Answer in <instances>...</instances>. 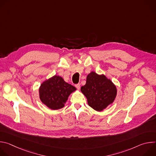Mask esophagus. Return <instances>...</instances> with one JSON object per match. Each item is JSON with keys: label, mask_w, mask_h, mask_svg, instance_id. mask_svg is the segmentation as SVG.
I'll use <instances>...</instances> for the list:
<instances>
[{"label": "esophagus", "mask_w": 156, "mask_h": 156, "mask_svg": "<svg viewBox=\"0 0 156 156\" xmlns=\"http://www.w3.org/2000/svg\"><path fill=\"white\" fill-rule=\"evenodd\" d=\"M75 86H76V87L78 89V90H80V84H76L75 85Z\"/></svg>", "instance_id": "obj_1"}]
</instances>
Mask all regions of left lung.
<instances>
[{"mask_svg": "<svg viewBox=\"0 0 156 156\" xmlns=\"http://www.w3.org/2000/svg\"><path fill=\"white\" fill-rule=\"evenodd\" d=\"M87 104L96 111L105 109L113 103L117 96V87L104 75L91 72L87 76L86 84L81 87Z\"/></svg>", "mask_w": 156, "mask_h": 156, "instance_id": "obj_1", "label": "left lung"}]
</instances>
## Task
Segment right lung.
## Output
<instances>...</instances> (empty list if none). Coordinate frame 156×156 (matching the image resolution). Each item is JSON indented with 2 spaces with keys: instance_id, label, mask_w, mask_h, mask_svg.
<instances>
[{
  "instance_id": "1",
  "label": "right lung",
  "mask_w": 156,
  "mask_h": 156,
  "mask_svg": "<svg viewBox=\"0 0 156 156\" xmlns=\"http://www.w3.org/2000/svg\"><path fill=\"white\" fill-rule=\"evenodd\" d=\"M76 91V87L65 82L60 76L55 75L44 81L39 89L41 102L52 110L64 107L70 94Z\"/></svg>"
}]
</instances>
